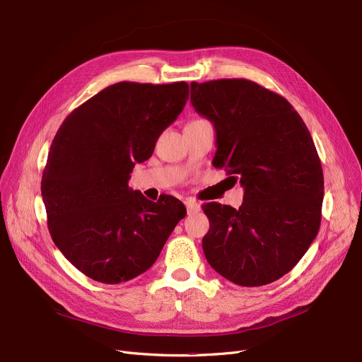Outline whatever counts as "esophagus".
<instances>
[{
  "instance_id": "obj_1",
  "label": "esophagus",
  "mask_w": 362,
  "mask_h": 362,
  "mask_svg": "<svg viewBox=\"0 0 362 362\" xmlns=\"http://www.w3.org/2000/svg\"><path fill=\"white\" fill-rule=\"evenodd\" d=\"M185 205H186V210H187V214H189V216L195 214V213H198V211L201 210L199 202H197L194 198H187V199L185 201Z\"/></svg>"
}]
</instances>
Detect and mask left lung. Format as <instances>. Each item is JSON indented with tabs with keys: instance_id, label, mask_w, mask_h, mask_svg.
<instances>
[{
	"instance_id": "1",
	"label": "left lung",
	"mask_w": 362,
	"mask_h": 362,
	"mask_svg": "<svg viewBox=\"0 0 362 362\" xmlns=\"http://www.w3.org/2000/svg\"><path fill=\"white\" fill-rule=\"evenodd\" d=\"M191 103L214 124L213 164L245 189L239 210L202 205L205 258L239 286L276 281L320 229L325 177L311 133L286 98L248 79L192 82Z\"/></svg>"
}]
</instances>
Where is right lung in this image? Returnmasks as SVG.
<instances>
[{
	"instance_id": "obj_1",
	"label": "right lung",
	"mask_w": 362,
	"mask_h": 362,
	"mask_svg": "<svg viewBox=\"0 0 362 362\" xmlns=\"http://www.w3.org/2000/svg\"><path fill=\"white\" fill-rule=\"evenodd\" d=\"M187 98L186 82H119L74 108L55 133L41 182L48 230L89 279L119 284L142 274L186 216L175 197L152 202L129 179Z\"/></svg>"
}]
</instances>
